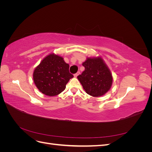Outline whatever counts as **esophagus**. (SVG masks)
Segmentation results:
<instances>
[{"mask_svg":"<svg viewBox=\"0 0 152 152\" xmlns=\"http://www.w3.org/2000/svg\"><path fill=\"white\" fill-rule=\"evenodd\" d=\"M80 72H77L76 73H75V74H74V77H77L78 75H79L80 74Z\"/></svg>","mask_w":152,"mask_h":152,"instance_id":"obj_1","label":"esophagus"}]
</instances>
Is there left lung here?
<instances>
[{
    "mask_svg": "<svg viewBox=\"0 0 152 152\" xmlns=\"http://www.w3.org/2000/svg\"><path fill=\"white\" fill-rule=\"evenodd\" d=\"M82 65L85 70L77 78L86 93L94 97L107 93L112 86L113 78L103 59L87 58Z\"/></svg>",
    "mask_w": 152,
    "mask_h": 152,
    "instance_id": "1",
    "label": "left lung"
}]
</instances>
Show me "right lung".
I'll use <instances>...</instances> for the list:
<instances>
[{
	"label": "right lung",
	"instance_id": "right-lung-1",
	"mask_svg": "<svg viewBox=\"0 0 152 152\" xmlns=\"http://www.w3.org/2000/svg\"><path fill=\"white\" fill-rule=\"evenodd\" d=\"M34 83L45 95L54 96L60 94L73 75L69 72V65L62 57L50 54L35 69Z\"/></svg>",
	"mask_w": 152,
	"mask_h": 152
}]
</instances>
